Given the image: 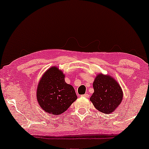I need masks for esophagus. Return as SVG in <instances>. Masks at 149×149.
<instances>
[{
	"mask_svg": "<svg viewBox=\"0 0 149 149\" xmlns=\"http://www.w3.org/2000/svg\"><path fill=\"white\" fill-rule=\"evenodd\" d=\"M83 97H89V95H88V94H84V95H83Z\"/></svg>",
	"mask_w": 149,
	"mask_h": 149,
	"instance_id": "esophagus-1",
	"label": "esophagus"
}]
</instances>
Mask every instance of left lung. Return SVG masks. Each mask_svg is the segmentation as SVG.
<instances>
[{
    "mask_svg": "<svg viewBox=\"0 0 149 149\" xmlns=\"http://www.w3.org/2000/svg\"><path fill=\"white\" fill-rule=\"evenodd\" d=\"M90 101L98 111L108 114L114 111L123 100V91L112 77L99 74L93 83Z\"/></svg>",
    "mask_w": 149,
    "mask_h": 149,
    "instance_id": "left-lung-1",
    "label": "left lung"
}]
</instances>
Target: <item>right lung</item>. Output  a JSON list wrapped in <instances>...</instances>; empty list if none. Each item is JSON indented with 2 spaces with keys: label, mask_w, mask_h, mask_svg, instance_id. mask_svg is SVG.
I'll use <instances>...</instances> for the list:
<instances>
[{
  "label": "right lung",
  "mask_w": 149,
  "mask_h": 149,
  "mask_svg": "<svg viewBox=\"0 0 149 149\" xmlns=\"http://www.w3.org/2000/svg\"><path fill=\"white\" fill-rule=\"evenodd\" d=\"M37 100L45 112L59 115L69 109L77 96L74 88L64 80V75L53 66L44 73L37 88Z\"/></svg>",
  "instance_id": "1"
}]
</instances>
